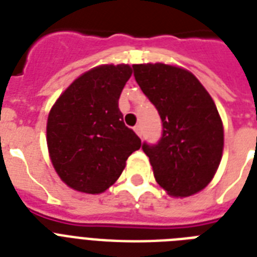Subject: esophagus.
<instances>
[{"mask_svg": "<svg viewBox=\"0 0 257 257\" xmlns=\"http://www.w3.org/2000/svg\"><path fill=\"white\" fill-rule=\"evenodd\" d=\"M135 132H136L140 137L143 136V128H141V125H136V126H135Z\"/></svg>", "mask_w": 257, "mask_h": 257, "instance_id": "1", "label": "esophagus"}]
</instances>
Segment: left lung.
Masks as SVG:
<instances>
[{
    "label": "left lung",
    "mask_w": 257,
    "mask_h": 257,
    "mask_svg": "<svg viewBox=\"0 0 257 257\" xmlns=\"http://www.w3.org/2000/svg\"><path fill=\"white\" fill-rule=\"evenodd\" d=\"M133 70L163 122L160 141L143 144L155 179L168 195H195L211 183L223 156L224 129L215 102L183 68L157 62L136 64Z\"/></svg>",
    "instance_id": "obj_1"
}]
</instances>
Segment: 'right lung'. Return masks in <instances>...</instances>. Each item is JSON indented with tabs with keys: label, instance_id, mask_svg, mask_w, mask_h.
I'll use <instances>...</instances> for the list:
<instances>
[{
	"label": "right lung",
	"instance_id": "right-lung-1",
	"mask_svg": "<svg viewBox=\"0 0 257 257\" xmlns=\"http://www.w3.org/2000/svg\"><path fill=\"white\" fill-rule=\"evenodd\" d=\"M132 76L125 64L100 65L76 78L48 116L46 143L60 179L96 195L116 183L141 140L122 121L118 98Z\"/></svg>",
	"mask_w": 257,
	"mask_h": 257
}]
</instances>
